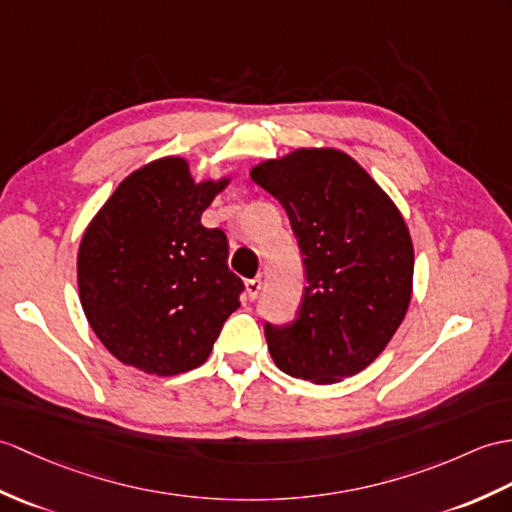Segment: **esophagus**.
<instances>
[{
    "instance_id": "1",
    "label": "esophagus",
    "mask_w": 512,
    "mask_h": 512,
    "mask_svg": "<svg viewBox=\"0 0 512 512\" xmlns=\"http://www.w3.org/2000/svg\"><path fill=\"white\" fill-rule=\"evenodd\" d=\"M259 290H261V279H248L246 281V296L248 301H255L259 296Z\"/></svg>"
}]
</instances>
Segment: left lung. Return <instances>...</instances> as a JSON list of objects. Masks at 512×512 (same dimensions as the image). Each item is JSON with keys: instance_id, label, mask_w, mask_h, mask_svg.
Returning a JSON list of instances; mask_svg holds the SVG:
<instances>
[{"instance_id": "left-lung-1", "label": "left lung", "mask_w": 512, "mask_h": 512, "mask_svg": "<svg viewBox=\"0 0 512 512\" xmlns=\"http://www.w3.org/2000/svg\"><path fill=\"white\" fill-rule=\"evenodd\" d=\"M251 178L288 213L307 281L292 323L264 327L272 360L314 384L360 373L410 305L414 248L399 209L358 161L331 148L294 150Z\"/></svg>"}]
</instances>
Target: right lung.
<instances>
[{
    "label": "right lung",
    "instance_id": "right-lung-1",
    "mask_svg": "<svg viewBox=\"0 0 512 512\" xmlns=\"http://www.w3.org/2000/svg\"><path fill=\"white\" fill-rule=\"evenodd\" d=\"M227 183H194L185 159L152 161L124 178L82 235V310L120 362L161 377L192 371L240 307L227 235L200 224Z\"/></svg>",
    "mask_w": 512,
    "mask_h": 512
}]
</instances>
